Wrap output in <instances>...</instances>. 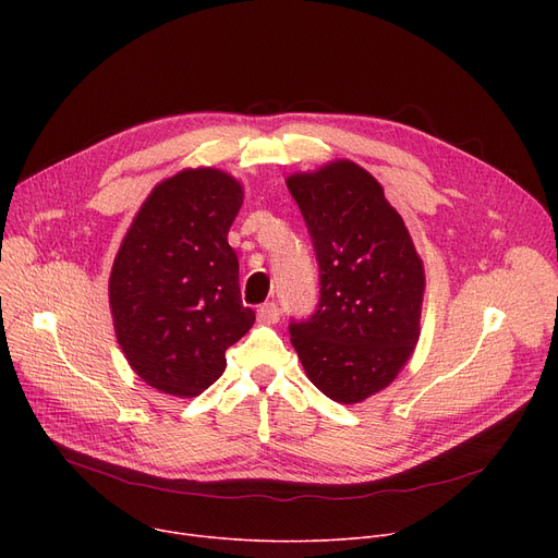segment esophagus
<instances>
[{
	"label": "esophagus",
	"mask_w": 558,
	"mask_h": 558,
	"mask_svg": "<svg viewBox=\"0 0 558 558\" xmlns=\"http://www.w3.org/2000/svg\"><path fill=\"white\" fill-rule=\"evenodd\" d=\"M257 320L259 324H278L280 320V307L276 303H264L262 307H257Z\"/></svg>",
	"instance_id": "esophagus-1"
}]
</instances>
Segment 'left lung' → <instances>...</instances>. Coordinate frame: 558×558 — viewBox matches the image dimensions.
Here are the masks:
<instances>
[{
    "label": "left lung",
    "instance_id": "obj_1",
    "mask_svg": "<svg viewBox=\"0 0 558 558\" xmlns=\"http://www.w3.org/2000/svg\"><path fill=\"white\" fill-rule=\"evenodd\" d=\"M320 271L316 312L291 324L310 383L341 404L387 389L421 337L425 269L383 185L353 160L287 175Z\"/></svg>",
    "mask_w": 558,
    "mask_h": 558
}]
</instances>
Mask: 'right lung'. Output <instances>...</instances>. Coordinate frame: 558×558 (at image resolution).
<instances>
[{
    "mask_svg": "<svg viewBox=\"0 0 558 558\" xmlns=\"http://www.w3.org/2000/svg\"><path fill=\"white\" fill-rule=\"evenodd\" d=\"M242 203L234 175L183 169L144 198L117 251L108 280L114 337L129 366L162 393H203L255 324L228 244Z\"/></svg>",
    "mask_w": 558,
    "mask_h": 558,
    "instance_id": "right-lung-1",
    "label": "right lung"
}]
</instances>
